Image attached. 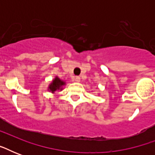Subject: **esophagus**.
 I'll return each instance as SVG.
<instances>
[{"label":"esophagus","mask_w":155,"mask_h":155,"mask_svg":"<svg viewBox=\"0 0 155 155\" xmlns=\"http://www.w3.org/2000/svg\"><path fill=\"white\" fill-rule=\"evenodd\" d=\"M73 81H75V82H80V76H74L72 78Z\"/></svg>","instance_id":"1"}]
</instances>
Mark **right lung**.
I'll return each mask as SVG.
<instances>
[{"instance_id":"right-lung-1","label":"right lung","mask_w":155,"mask_h":155,"mask_svg":"<svg viewBox=\"0 0 155 155\" xmlns=\"http://www.w3.org/2000/svg\"><path fill=\"white\" fill-rule=\"evenodd\" d=\"M65 85V82L61 80L58 76H56L51 82V84L49 85L48 90L50 92H51L52 93L57 91V90H62L63 89V86Z\"/></svg>"}]
</instances>
